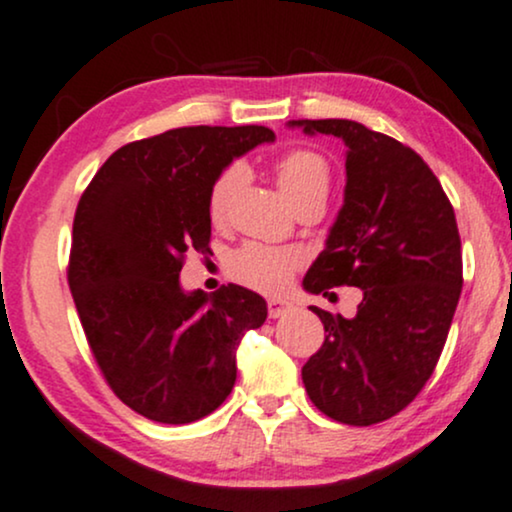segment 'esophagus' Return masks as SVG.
Returning a JSON list of instances; mask_svg holds the SVG:
<instances>
[{
  "instance_id": "obj_1",
  "label": "esophagus",
  "mask_w": 512,
  "mask_h": 512,
  "mask_svg": "<svg viewBox=\"0 0 512 512\" xmlns=\"http://www.w3.org/2000/svg\"><path fill=\"white\" fill-rule=\"evenodd\" d=\"M267 310H269V317L279 319V317L286 315L288 310H291V303H286V300H281V298H272L267 303Z\"/></svg>"
}]
</instances>
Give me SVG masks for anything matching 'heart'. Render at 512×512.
Masks as SVG:
<instances>
[{
  "instance_id": "obj_1",
  "label": "heart",
  "mask_w": 512,
  "mask_h": 512,
  "mask_svg": "<svg viewBox=\"0 0 512 512\" xmlns=\"http://www.w3.org/2000/svg\"><path fill=\"white\" fill-rule=\"evenodd\" d=\"M276 183L283 197L291 205L310 200V197H326L331 183L329 162L315 150H291L279 157L274 166ZM243 181V169L229 164L221 169L212 181L207 193V214L214 224H221L229 214L231 195ZM305 255L295 248H274L264 243H245L231 252L229 274L245 286L257 288L262 293H279L288 286L293 272L303 267Z\"/></svg>"
}]
</instances>
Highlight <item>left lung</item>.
Returning <instances> with one entry per match:
<instances>
[{
    "instance_id": "left-lung-1",
    "label": "left lung",
    "mask_w": 512,
    "mask_h": 512,
    "mask_svg": "<svg viewBox=\"0 0 512 512\" xmlns=\"http://www.w3.org/2000/svg\"><path fill=\"white\" fill-rule=\"evenodd\" d=\"M291 126L348 145L346 200L305 291L362 288L350 319L312 307L324 343L305 362L303 384L326 417L369 427L408 408L441 357L463 291L455 212L412 147L348 119Z\"/></svg>"
}]
</instances>
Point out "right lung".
I'll list each match as a JSON object with an SVG mask.
<instances>
[{
	"mask_svg": "<svg viewBox=\"0 0 512 512\" xmlns=\"http://www.w3.org/2000/svg\"><path fill=\"white\" fill-rule=\"evenodd\" d=\"M264 126H186L119 147L80 195L69 288L104 381L128 408L188 424L236 384V348L267 319L243 286L183 293L186 252H212L207 193L233 157L272 143Z\"/></svg>",
	"mask_w": 512,
	"mask_h": 512,
	"instance_id": "add662e5",
	"label": "right lung"
}]
</instances>
